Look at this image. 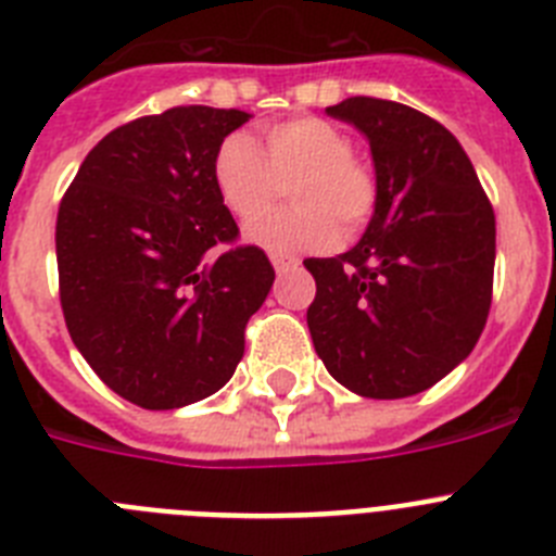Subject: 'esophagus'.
<instances>
[{
  "instance_id": "1",
  "label": "esophagus",
  "mask_w": 556,
  "mask_h": 556,
  "mask_svg": "<svg viewBox=\"0 0 556 556\" xmlns=\"http://www.w3.org/2000/svg\"><path fill=\"white\" fill-rule=\"evenodd\" d=\"M269 262H273L275 273L283 275L289 273V269L298 267V258H292V255H283V253H269Z\"/></svg>"
}]
</instances>
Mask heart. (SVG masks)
<instances>
[{
  "label": "heart",
  "instance_id": "1",
  "mask_svg": "<svg viewBox=\"0 0 556 556\" xmlns=\"http://www.w3.org/2000/svg\"><path fill=\"white\" fill-rule=\"evenodd\" d=\"M211 180L219 203L239 223L261 217L290 185L295 205L248 228L250 242L283 255L331 248L339 225L356 233L378 203L376 172L353 155L351 136L320 116L267 127L264 152L244 132H230L211 159Z\"/></svg>",
  "mask_w": 556,
  "mask_h": 556
}]
</instances>
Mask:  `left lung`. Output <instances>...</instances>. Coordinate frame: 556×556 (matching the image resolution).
Masks as SVG:
<instances>
[{
  "label": "left lung",
  "instance_id": "1",
  "mask_svg": "<svg viewBox=\"0 0 556 556\" xmlns=\"http://www.w3.org/2000/svg\"><path fill=\"white\" fill-rule=\"evenodd\" d=\"M370 141L378 203L356 248L306 258L317 356L365 397H409L473 351L493 301L495 214L459 141L409 105L326 108Z\"/></svg>",
  "mask_w": 556,
  "mask_h": 556
}]
</instances>
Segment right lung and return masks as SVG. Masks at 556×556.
<instances>
[{"mask_svg":"<svg viewBox=\"0 0 556 556\" xmlns=\"http://www.w3.org/2000/svg\"><path fill=\"white\" fill-rule=\"evenodd\" d=\"M250 119L178 105L116 127L58 208L61 308L91 370L141 409H180L228 384L275 269L236 244L211 159Z\"/></svg>","mask_w":556,"mask_h":556,"instance_id":"add662e5","label":"right lung"}]
</instances>
